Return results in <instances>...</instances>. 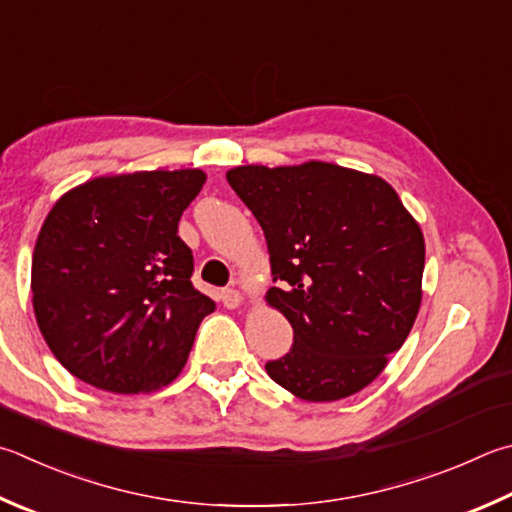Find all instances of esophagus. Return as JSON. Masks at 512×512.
Segmentation results:
<instances>
[{
  "instance_id": "obj_1",
  "label": "esophagus",
  "mask_w": 512,
  "mask_h": 512,
  "mask_svg": "<svg viewBox=\"0 0 512 512\" xmlns=\"http://www.w3.org/2000/svg\"><path fill=\"white\" fill-rule=\"evenodd\" d=\"M221 302L228 309H237V306L244 302V293H239L237 288H226V291H221Z\"/></svg>"
}]
</instances>
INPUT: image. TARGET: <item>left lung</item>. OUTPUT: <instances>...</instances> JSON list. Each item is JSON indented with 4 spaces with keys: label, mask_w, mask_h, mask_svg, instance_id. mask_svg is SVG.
I'll list each match as a JSON object with an SVG mask.
<instances>
[{
    "label": "left lung",
    "mask_w": 512,
    "mask_h": 512,
    "mask_svg": "<svg viewBox=\"0 0 512 512\" xmlns=\"http://www.w3.org/2000/svg\"><path fill=\"white\" fill-rule=\"evenodd\" d=\"M226 179L264 230L273 282L266 302L293 347L266 362L302 401L360 392L403 347L421 306L425 241L396 190L333 163L239 165Z\"/></svg>",
    "instance_id": "1"
}]
</instances>
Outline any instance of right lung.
<instances>
[{"label": "right lung", "instance_id": "right-lung-1", "mask_svg": "<svg viewBox=\"0 0 512 512\" xmlns=\"http://www.w3.org/2000/svg\"><path fill=\"white\" fill-rule=\"evenodd\" d=\"M201 170L98 176L55 201L35 241L37 327L60 365L114 394L170 385L215 302L176 235Z\"/></svg>", "mask_w": 512, "mask_h": 512}]
</instances>
